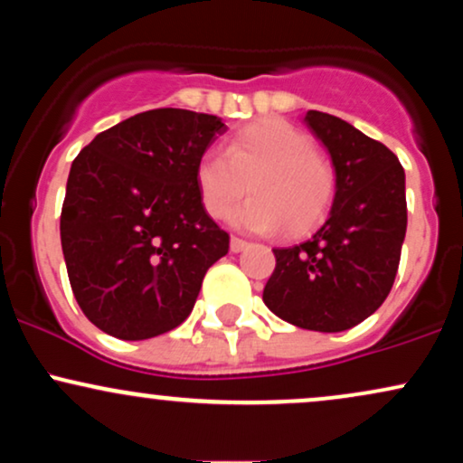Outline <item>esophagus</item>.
Wrapping results in <instances>:
<instances>
[{"mask_svg": "<svg viewBox=\"0 0 463 463\" xmlns=\"http://www.w3.org/2000/svg\"><path fill=\"white\" fill-rule=\"evenodd\" d=\"M248 248V241H243V239L239 237H231V252H241V250Z\"/></svg>", "mask_w": 463, "mask_h": 463, "instance_id": "34e87169", "label": "esophagus"}]
</instances>
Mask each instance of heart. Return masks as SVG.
<instances>
[{"label":"heart","instance_id":"heart-1","mask_svg":"<svg viewBox=\"0 0 463 463\" xmlns=\"http://www.w3.org/2000/svg\"><path fill=\"white\" fill-rule=\"evenodd\" d=\"M252 198L231 213L248 232H305L322 220L335 195L331 163L316 152L309 135L283 119L243 126L226 143V154L206 150L195 165L202 206L220 220L246 194Z\"/></svg>","mask_w":463,"mask_h":463}]
</instances>
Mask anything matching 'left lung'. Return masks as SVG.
<instances>
[{"label":"left lung","mask_w":463,"mask_h":463,"mask_svg":"<svg viewBox=\"0 0 463 463\" xmlns=\"http://www.w3.org/2000/svg\"><path fill=\"white\" fill-rule=\"evenodd\" d=\"M335 169L331 211L302 243L274 248L263 302L307 331L339 333L383 305L394 285L407 231L405 169L383 143L339 117H302Z\"/></svg>","instance_id":"left-lung-1"}]
</instances>
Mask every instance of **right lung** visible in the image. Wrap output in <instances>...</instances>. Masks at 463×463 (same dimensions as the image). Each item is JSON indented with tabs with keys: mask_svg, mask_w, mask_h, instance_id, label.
I'll use <instances>...</instances> for the list:
<instances>
[{
	"mask_svg": "<svg viewBox=\"0 0 463 463\" xmlns=\"http://www.w3.org/2000/svg\"><path fill=\"white\" fill-rule=\"evenodd\" d=\"M220 117L146 110L99 132L67 178L61 243L80 309L137 342L183 324L206 269L228 252L195 187V165L224 135Z\"/></svg>",
	"mask_w": 463,
	"mask_h": 463,
	"instance_id": "right-lung-1",
	"label": "right lung"
}]
</instances>
